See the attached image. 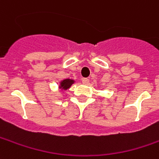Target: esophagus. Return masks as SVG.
I'll list each match as a JSON object with an SVG mask.
<instances>
[{
    "instance_id": "esophagus-1",
    "label": "esophagus",
    "mask_w": 159,
    "mask_h": 159,
    "mask_svg": "<svg viewBox=\"0 0 159 159\" xmlns=\"http://www.w3.org/2000/svg\"><path fill=\"white\" fill-rule=\"evenodd\" d=\"M82 82H83V84H88L89 83V79L88 78H83L82 79Z\"/></svg>"
}]
</instances>
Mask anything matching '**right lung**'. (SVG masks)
<instances>
[{"instance_id":"add662e5","label":"right lung","mask_w":159,"mask_h":159,"mask_svg":"<svg viewBox=\"0 0 159 159\" xmlns=\"http://www.w3.org/2000/svg\"><path fill=\"white\" fill-rule=\"evenodd\" d=\"M73 83H74V81H73V80H70V79L63 80V81H61V82L60 88L62 89H69L70 87Z\"/></svg>"}]
</instances>
